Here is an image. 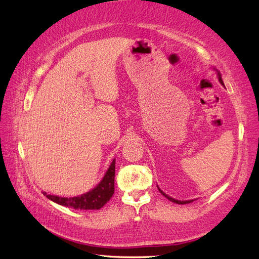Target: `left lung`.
<instances>
[{"label": "left lung", "mask_w": 259, "mask_h": 259, "mask_svg": "<svg viewBox=\"0 0 259 259\" xmlns=\"http://www.w3.org/2000/svg\"><path fill=\"white\" fill-rule=\"evenodd\" d=\"M217 71V70H216ZM217 74H218V80H219V82H221L222 84H224V82H223V79H222V74H221V72H219V71H217ZM159 189V188H158ZM159 191L161 192V194L166 197V198H168V199L170 200V201H172V202H176V203H179V205H185V203H189V202H192L194 200H177V199H174V198H171V197H169V196H167L166 194H164L163 191H161L160 189H159Z\"/></svg>", "instance_id": "left-lung-1"}]
</instances>
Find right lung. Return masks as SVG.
<instances>
[{
	"mask_svg": "<svg viewBox=\"0 0 259 259\" xmlns=\"http://www.w3.org/2000/svg\"><path fill=\"white\" fill-rule=\"evenodd\" d=\"M114 172H115V159L110 164L106 175L97 187L85 194L76 197L64 198L53 195H48L43 191V195L47 196L49 199L59 203V205L73 208L83 209V210H93V209H100L111 199L114 192Z\"/></svg>",
	"mask_w": 259,
	"mask_h": 259,
	"instance_id": "add662e5",
	"label": "right lung"
}]
</instances>
